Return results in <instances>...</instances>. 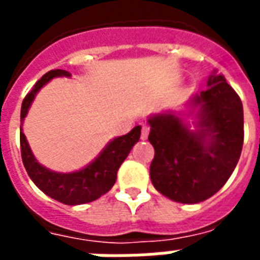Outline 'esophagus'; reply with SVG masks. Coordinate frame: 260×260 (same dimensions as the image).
I'll list each match as a JSON object with an SVG mask.
<instances>
[{"label":"esophagus","mask_w":260,"mask_h":260,"mask_svg":"<svg viewBox=\"0 0 260 260\" xmlns=\"http://www.w3.org/2000/svg\"><path fill=\"white\" fill-rule=\"evenodd\" d=\"M149 126H146V125H143L142 126V134H141V139L142 141H146L147 136H149Z\"/></svg>","instance_id":"esophagus-1"}]
</instances>
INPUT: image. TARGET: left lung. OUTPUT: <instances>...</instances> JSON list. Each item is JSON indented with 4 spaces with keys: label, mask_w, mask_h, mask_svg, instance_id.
Segmentation results:
<instances>
[{
    "label": "left lung",
    "mask_w": 260,
    "mask_h": 260,
    "mask_svg": "<svg viewBox=\"0 0 260 260\" xmlns=\"http://www.w3.org/2000/svg\"><path fill=\"white\" fill-rule=\"evenodd\" d=\"M147 124L154 147L150 180L171 201H206L223 188L240 160L242 103L217 71L209 76L206 90L193 94L181 110L149 115Z\"/></svg>",
    "instance_id": "obj_1"
}]
</instances>
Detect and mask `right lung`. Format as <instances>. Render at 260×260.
<instances>
[{
    "instance_id": "right-lung-1",
    "label": "right lung",
    "mask_w": 260,
    "mask_h": 260,
    "mask_svg": "<svg viewBox=\"0 0 260 260\" xmlns=\"http://www.w3.org/2000/svg\"><path fill=\"white\" fill-rule=\"evenodd\" d=\"M67 76L71 78L72 75L64 69H54L46 75H43L42 79L37 80L20 108V121L23 125L25 117L29 113L31 103L36 94L40 91L43 86H46L54 78ZM141 125H136L134 129L126 135L117 136L113 141H110L104 146L102 152L99 153L94 160L85 166L83 169L76 170L72 173H57L53 170L44 167L37 161L35 154L31 152L29 142L26 139L23 129L20 126V153L22 161L25 166L30 180L36 184V186L47 196L55 201L61 202L64 205H82L89 203L99 199L100 196L107 193L117 180V171L128 157V154L135 146V143L141 138Z\"/></svg>"
}]
</instances>
